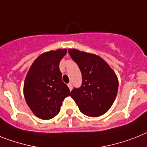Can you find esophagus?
I'll use <instances>...</instances> for the list:
<instances>
[{"mask_svg": "<svg viewBox=\"0 0 147 147\" xmlns=\"http://www.w3.org/2000/svg\"><path fill=\"white\" fill-rule=\"evenodd\" d=\"M68 87H69L70 90H72V84H71V83H69V84H68Z\"/></svg>", "mask_w": 147, "mask_h": 147, "instance_id": "34e87169", "label": "esophagus"}]
</instances>
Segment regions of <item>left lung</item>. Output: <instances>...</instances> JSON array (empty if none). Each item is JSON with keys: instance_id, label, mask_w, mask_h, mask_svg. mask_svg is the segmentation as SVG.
<instances>
[{"instance_id": "8db88e82", "label": "left lung", "mask_w": 147, "mask_h": 147, "mask_svg": "<svg viewBox=\"0 0 147 147\" xmlns=\"http://www.w3.org/2000/svg\"><path fill=\"white\" fill-rule=\"evenodd\" d=\"M68 51L82 75V86L74 88L70 96L84 115H103L112 107L118 93L119 80L115 71L97 55L76 49Z\"/></svg>"}]
</instances>
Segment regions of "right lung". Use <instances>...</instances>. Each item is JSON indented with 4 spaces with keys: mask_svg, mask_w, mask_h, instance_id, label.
I'll list each match as a JSON object with an SVG mask.
<instances>
[{
    "mask_svg": "<svg viewBox=\"0 0 147 147\" xmlns=\"http://www.w3.org/2000/svg\"><path fill=\"white\" fill-rule=\"evenodd\" d=\"M66 53V49L43 53L33 62L27 73L24 96L32 113L39 119L48 120L56 116L64 99L70 95L59 68Z\"/></svg>",
    "mask_w": 147,
    "mask_h": 147,
    "instance_id": "1",
    "label": "right lung"
}]
</instances>
